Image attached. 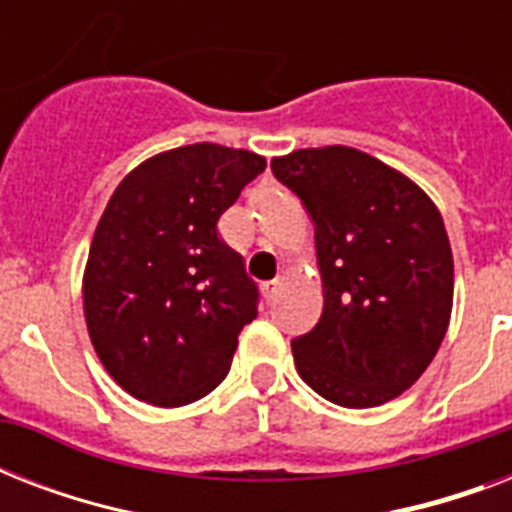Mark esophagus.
Masks as SVG:
<instances>
[{"mask_svg": "<svg viewBox=\"0 0 512 512\" xmlns=\"http://www.w3.org/2000/svg\"><path fill=\"white\" fill-rule=\"evenodd\" d=\"M279 292H281V279L265 281V284H263L265 303H273V300H276V295H279Z\"/></svg>", "mask_w": 512, "mask_h": 512, "instance_id": "1", "label": "esophagus"}]
</instances>
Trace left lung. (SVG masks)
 <instances>
[{
  "label": "left lung",
  "mask_w": 512,
  "mask_h": 512,
  "mask_svg": "<svg viewBox=\"0 0 512 512\" xmlns=\"http://www.w3.org/2000/svg\"><path fill=\"white\" fill-rule=\"evenodd\" d=\"M271 170L316 225L319 324L292 340L319 396L369 409L401 396L441 348L454 297L444 217L428 193L348 146L303 148Z\"/></svg>",
  "instance_id": "obj_1"
}]
</instances>
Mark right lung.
I'll list each match as a JSON object with an SVG mask.
<instances>
[{
    "instance_id": "1",
    "label": "right lung",
    "mask_w": 512,
    "mask_h": 512,
    "mask_svg": "<svg viewBox=\"0 0 512 512\" xmlns=\"http://www.w3.org/2000/svg\"><path fill=\"white\" fill-rule=\"evenodd\" d=\"M263 170L252 151L193 143L146 159L108 199L84 268V319L130 396L183 406L225 380L257 287L217 220Z\"/></svg>"
}]
</instances>
